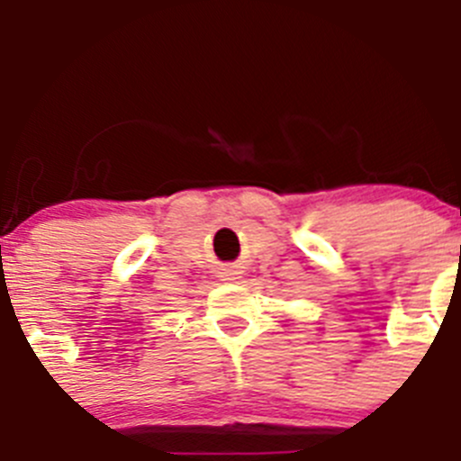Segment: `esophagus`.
I'll list each match as a JSON object with an SVG mask.
<instances>
[{
    "label": "esophagus",
    "instance_id": "esophagus-1",
    "mask_svg": "<svg viewBox=\"0 0 461 461\" xmlns=\"http://www.w3.org/2000/svg\"><path fill=\"white\" fill-rule=\"evenodd\" d=\"M230 276H234V273H230ZM227 280H236V277H227Z\"/></svg>",
    "mask_w": 461,
    "mask_h": 461
}]
</instances>
